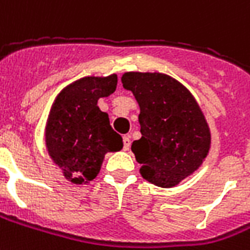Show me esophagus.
Instances as JSON below:
<instances>
[{
	"mask_svg": "<svg viewBox=\"0 0 250 250\" xmlns=\"http://www.w3.org/2000/svg\"><path fill=\"white\" fill-rule=\"evenodd\" d=\"M131 146V138L130 135H125L123 137V149L128 150Z\"/></svg>",
	"mask_w": 250,
	"mask_h": 250,
	"instance_id": "obj_1",
	"label": "esophagus"
}]
</instances>
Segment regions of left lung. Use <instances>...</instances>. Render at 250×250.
<instances>
[{
	"mask_svg": "<svg viewBox=\"0 0 250 250\" xmlns=\"http://www.w3.org/2000/svg\"><path fill=\"white\" fill-rule=\"evenodd\" d=\"M122 83L141 108L142 138L131 150L142 164V177L162 188L177 186L202 165L210 149V130L198 103L181 83L161 73L130 71Z\"/></svg>",
	"mask_w": 250,
	"mask_h": 250,
	"instance_id": "left-lung-1",
	"label": "left lung"
}]
</instances>
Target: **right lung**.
<instances>
[{
	"instance_id": "right-lung-1",
	"label": "right lung",
	"mask_w": 250,
	"mask_h": 250,
	"mask_svg": "<svg viewBox=\"0 0 250 250\" xmlns=\"http://www.w3.org/2000/svg\"><path fill=\"white\" fill-rule=\"evenodd\" d=\"M116 85V74L83 77L66 86L52 105L46 127L47 150L74 184L92 181L105 153L123 147L108 115L97 107V100L113 93Z\"/></svg>"
}]
</instances>
